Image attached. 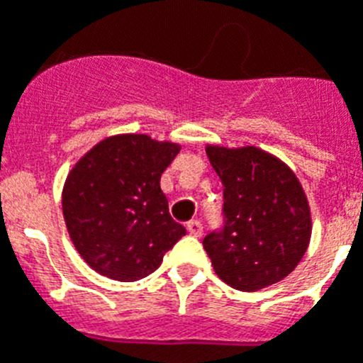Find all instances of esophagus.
<instances>
[{
    "instance_id": "1",
    "label": "esophagus",
    "mask_w": 363,
    "mask_h": 363,
    "mask_svg": "<svg viewBox=\"0 0 363 363\" xmlns=\"http://www.w3.org/2000/svg\"><path fill=\"white\" fill-rule=\"evenodd\" d=\"M187 232L191 233V235H194V238H200L203 232V226L200 220H191V223H187Z\"/></svg>"
}]
</instances>
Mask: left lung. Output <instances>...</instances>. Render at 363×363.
Returning a JSON list of instances; mask_svg holds the SVG:
<instances>
[{"label": "left lung", "instance_id": "8db88e82", "mask_svg": "<svg viewBox=\"0 0 363 363\" xmlns=\"http://www.w3.org/2000/svg\"><path fill=\"white\" fill-rule=\"evenodd\" d=\"M223 182V224L203 238L218 278L239 291L280 282L311 235L306 194L286 164L263 150L206 148Z\"/></svg>", "mask_w": 363, "mask_h": 363}]
</instances>
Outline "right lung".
I'll return each mask as SVG.
<instances>
[{
  "instance_id": "obj_1",
  "label": "right lung",
  "mask_w": 363,
  "mask_h": 363,
  "mask_svg": "<svg viewBox=\"0 0 363 363\" xmlns=\"http://www.w3.org/2000/svg\"><path fill=\"white\" fill-rule=\"evenodd\" d=\"M178 152V145L148 135H116L72 169L62 189V215L74 247L96 272L137 282L184 238L160 185Z\"/></svg>"
}]
</instances>
